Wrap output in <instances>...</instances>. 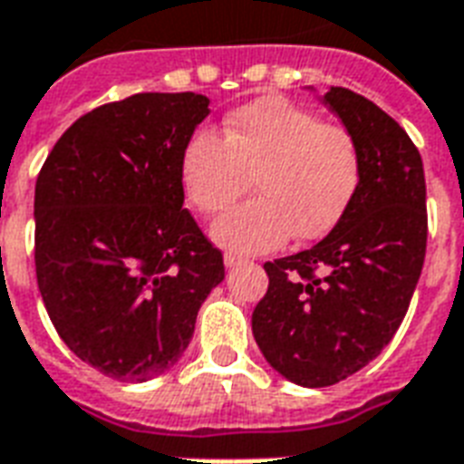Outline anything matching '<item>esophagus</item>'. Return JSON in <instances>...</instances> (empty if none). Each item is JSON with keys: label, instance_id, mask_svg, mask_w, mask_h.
I'll return each mask as SVG.
<instances>
[{"label": "esophagus", "instance_id": "1", "mask_svg": "<svg viewBox=\"0 0 464 464\" xmlns=\"http://www.w3.org/2000/svg\"><path fill=\"white\" fill-rule=\"evenodd\" d=\"M243 263H246V257L236 256V253H226L224 256V265L228 267V270H231V267H238V265H243Z\"/></svg>", "mask_w": 464, "mask_h": 464}]
</instances>
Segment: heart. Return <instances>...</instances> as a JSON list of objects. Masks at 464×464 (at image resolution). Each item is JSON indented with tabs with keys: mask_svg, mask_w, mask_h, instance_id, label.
Returning <instances> with one entry per match:
<instances>
[{
	"mask_svg": "<svg viewBox=\"0 0 464 464\" xmlns=\"http://www.w3.org/2000/svg\"><path fill=\"white\" fill-rule=\"evenodd\" d=\"M240 204L211 226V238L253 256L326 236L345 217L362 179L358 140L348 129L321 123L314 111L282 97H260L226 116L221 138L194 130L179 153V182L201 214Z\"/></svg>",
	"mask_w": 464,
	"mask_h": 464,
	"instance_id": "1",
	"label": "heart"
}]
</instances>
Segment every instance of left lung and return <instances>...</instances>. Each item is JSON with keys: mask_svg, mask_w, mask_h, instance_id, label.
I'll return each mask as SVG.
<instances>
[{"mask_svg": "<svg viewBox=\"0 0 464 464\" xmlns=\"http://www.w3.org/2000/svg\"><path fill=\"white\" fill-rule=\"evenodd\" d=\"M324 104L358 140L362 179L326 238L265 263L270 287L253 311L265 360L302 387L345 380L394 338L429 236L423 162L406 130L345 87H331Z\"/></svg>", "mask_w": 464, "mask_h": 464, "instance_id": "left-lung-1", "label": "left lung"}]
</instances>
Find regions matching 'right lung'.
Wrapping results in <instances>:
<instances>
[{"label": "right lung", "instance_id": "add662e5", "mask_svg": "<svg viewBox=\"0 0 464 464\" xmlns=\"http://www.w3.org/2000/svg\"><path fill=\"white\" fill-rule=\"evenodd\" d=\"M208 116L194 92L97 106L35 179V277L65 345L106 377L168 372L224 279V256L182 208L179 153Z\"/></svg>", "mask_w": 464, "mask_h": 464}]
</instances>
